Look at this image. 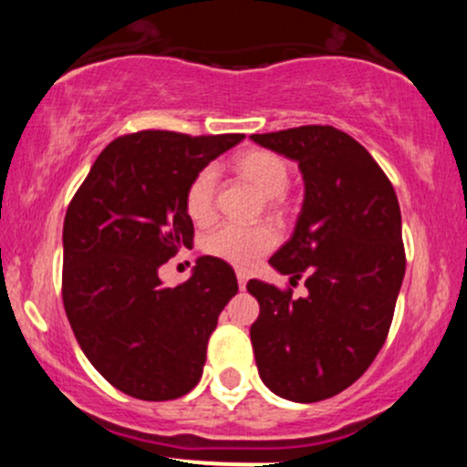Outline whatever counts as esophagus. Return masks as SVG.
Segmentation results:
<instances>
[{"mask_svg":"<svg viewBox=\"0 0 467 467\" xmlns=\"http://www.w3.org/2000/svg\"><path fill=\"white\" fill-rule=\"evenodd\" d=\"M237 281H239V289H245V283H248V275L244 270L237 272Z\"/></svg>","mask_w":467,"mask_h":467,"instance_id":"1","label":"esophagus"}]
</instances>
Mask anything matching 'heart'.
<instances>
[{"label": "heart", "mask_w": 467, "mask_h": 467, "mask_svg": "<svg viewBox=\"0 0 467 467\" xmlns=\"http://www.w3.org/2000/svg\"><path fill=\"white\" fill-rule=\"evenodd\" d=\"M234 166L245 180H250L267 197L272 211H283L285 191L289 186V166L281 155L267 149H250L237 155ZM184 206L195 223H211L217 211V173L213 166L197 171L184 192ZM278 244L276 230L267 223H222L203 239V250L230 265L250 267L261 256L275 250Z\"/></svg>", "instance_id": "heart-1"}]
</instances>
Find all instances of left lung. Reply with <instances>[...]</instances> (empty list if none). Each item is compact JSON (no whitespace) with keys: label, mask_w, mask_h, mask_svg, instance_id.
<instances>
[{"label":"left lung","mask_w":467,"mask_h":467,"mask_svg":"<svg viewBox=\"0 0 467 467\" xmlns=\"http://www.w3.org/2000/svg\"><path fill=\"white\" fill-rule=\"evenodd\" d=\"M252 140L298 162L305 202L292 239L270 259L292 287L250 281L259 318L250 327L261 379L292 401L329 400L371 367L387 342L406 272L393 184L349 133L303 125Z\"/></svg>","instance_id":"8db88e82"}]
</instances>
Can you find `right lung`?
<instances>
[{
	"label": "right lung",
	"instance_id": "add662e5",
	"mask_svg": "<svg viewBox=\"0 0 467 467\" xmlns=\"http://www.w3.org/2000/svg\"><path fill=\"white\" fill-rule=\"evenodd\" d=\"M244 133L147 130L116 138L74 192L63 223V305L88 360L131 398L164 401L200 382L208 337L237 276L217 256L164 287L158 270L192 245L184 192Z\"/></svg>",
	"mask_w": 467,
	"mask_h": 467
}]
</instances>
